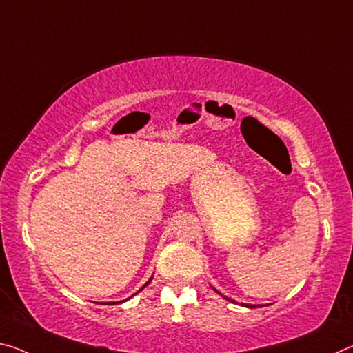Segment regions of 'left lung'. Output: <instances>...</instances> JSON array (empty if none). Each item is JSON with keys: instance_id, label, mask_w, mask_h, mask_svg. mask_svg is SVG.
Returning <instances> with one entry per match:
<instances>
[{"instance_id": "obj_1", "label": "left lung", "mask_w": 353, "mask_h": 353, "mask_svg": "<svg viewBox=\"0 0 353 353\" xmlns=\"http://www.w3.org/2000/svg\"><path fill=\"white\" fill-rule=\"evenodd\" d=\"M214 290H215V292H218V290H216V289H214ZM225 299H226V300H229V301H232V303H234V300H231V299H228V297H225ZM242 305H243V306H247V307H257L256 305H247V303H242Z\"/></svg>"}]
</instances>
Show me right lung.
Returning a JSON list of instances; mask_svg holds the SVG:
<instances>
[{
  "label": "right lung",
  "instance_id": "add662e5",
  "mask_svg": "<svg viewBox=\"0 0 353 353\" xmlns=\"http://www.w3.org/2000/svg\"><path fill=\"white\" fill-rule=\"evenodd\" d=\"M150 279H152V278H150ZM150 279H149V281H148V283H146V284H144V286H143V288H141V289H144V288H146V286H148V284H149V283H150ZM141 289H139V290H141ZM116 303H121V301H116ZM111 305H114V303H111Z\"/></svg>",
  "mask_w": 353,
  "mask_h": 353
}]
</instances>
